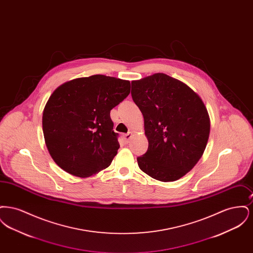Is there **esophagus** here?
Returning <instances> with one entry per match:
<instances>
[{
  "instance_id": "obj_1",
  "label": "esophagus",
  "mask_w": 253,
  "mask_h": 253,
  "mask_svg": "<svg viewBox=\"0 0 253 253\" xmlns=\"http://www.w3.org/2000/svg\"><path fill=\"white\" fill-rule=\"evenodd\" d=\"M132 137V132H129L128 133H125L124 135H123V138H124V141L125 142H129L130 140H131V138Z\"/></svg>"
}]
</instances>
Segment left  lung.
<instances>
[{
    "instance_id": "obj_1",
    "label": "left lung",
    "mask_w": 253,
    "mask_h": 253,
    "mask_svg": "<svg viewBox=\"0 0 253 253\" xmlns=\"http://www.w3.org/2000/svg\"><path fill=\"white\" fill-rule=\"evenodd\" d=\"M132 97L144 118L148 151L139 169L154 179L178 180L203 156L211 121L202 98L164 73L132 81Z\"/></svg>"
}]
</instances>
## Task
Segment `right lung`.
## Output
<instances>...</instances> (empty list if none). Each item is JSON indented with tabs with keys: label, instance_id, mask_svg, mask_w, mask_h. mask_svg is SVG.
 Returning <instances> with one entry per match:
<instances>
[{
	"label": "right lung",
	"instance_id": "add662e5",
	"mask_svg": "<svg viewBox=\"0 0 253 253\" xmlns=\"http://www.w3.org/2000/svg\"><path fill=\"white\" fill-rule=\"evenodd\" d=\"M129 81L94 75L60 85L42 113V131L56 164L78 177L107 168L120 143L110 111L130 94Z\"/></svg>",
	"mask_w": 253,
	"mask_h": 253
}]
</instances>
